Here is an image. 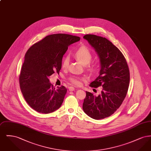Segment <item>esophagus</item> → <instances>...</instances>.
Wrapping results in <instances>:
<instances>
[{"label":"esophagus","mask_w":151,"mask_h":151,"mask_svg":"<svg viewBox=\"0 0 151 151\" xmlns=\"http://www.w3.org/2000/svg\"><path fill=\"white\" fill-rule=\"evenodd\" d=\"M68 89H69V91H71V92H72V91H75V89L73 87H72V86H70V87L68 88Z\"/></svg>","instance_id":"obj_1"}]
</instances>
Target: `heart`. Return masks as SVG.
Returning <instances> with one entry per match:
<instances>
[{
	"label": "heart",
	"instance_id": "b5f03b06",
	"mask_svg": "<svg viewBox=\"0 0 151 151\" xmlns=\"http://www.w3.org/2000/svg\"><path fill=\"white\" fill-rule=\"evenodd\" d=\"M74 56L76 58H77L79 61L81 62L82 65H88L90 63L92 55L91 51L89 50L88 48L85 46H81L79 47L77 50L74 53ZM70 63V57L68 55H66L63 58L62 62V67L63 68L66 69ZM89 68L91 70H93V67L89 66ZM68 80L71 82L72 84L75 86H80L81 83V79L77 76H71L69 78Z\"/></svg>",
	"mask_w": 151,
	"mask_h": 151
}]
</instances>
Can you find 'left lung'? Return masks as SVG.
I'll return each instance as SVG.
<instances>
[{"label":"left lung","mask_w":151,"mask_h":151,"mask_svg":"<svg viewBox=\"0 0 151 151\" xmlns=\"http://www.w3.org/2000/svg\"><path fill=\"white\" fill-rule=\"evenodd\" d=\"M83 38L100 59L99 76L89 86H102V89L98 96L86 91L83 109L89 116L99 120L112 115L121 105L129 86V69L121 51L108 39L93 35H86Z\"/></svg>","instance_id":"left-lung-1"}]
</instances>
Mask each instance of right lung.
Listing matches in <instances>:
<instances>
[{"label": "right lung", "mask_w": 151, "mask_h": 151, "mask_svg": "<svg viewBox=\"0 0 151 151\" xmlns=\"http://www.w3.org/2000/svg\"><path fill=\"white\" fill-rule=\"evenodd\" d=\"M80 39L66 34L51 35L34 44L26 52L20 86L25 100L36 111L49 114L61 106L67 89L62 86L55 89L49 78L55 71L59 72L68 47Z\"/></svg>", "instance_id": "add662e5"}]
</instances>
